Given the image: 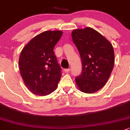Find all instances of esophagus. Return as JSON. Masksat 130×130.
Segmentation results:
<instances>
[{"label":"esophagus","mask_w":130,"mask_h":130,"mask_svg":"<svg viewBox=\"0 0 130 130\" xmlns=\"http://www.w3.org/2000/svg\"><path fill=\"white\" fill-rule=\"evenodd\" d=\"M64 71H65L66 73H69L70 71V69L68 68V69H65V70H64Z\"/></svg>","instance_id":"1"}]
</instances>
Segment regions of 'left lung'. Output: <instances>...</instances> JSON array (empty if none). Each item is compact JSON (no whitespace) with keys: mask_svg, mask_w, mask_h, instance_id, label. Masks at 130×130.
<instances>
[{"mask_svg":"<svg viewBox=\"0 0 130 130\" xmlns=\"http://www.w3.org/2000/svg\"><path fill=\"white\" fill-rule=\"evenodd\" d=\"M80 53L82 73L75 78L79 89L94 93L105 85L114 64V51L111 43L91 27L75 29L71 33Z\"/></svg>","mask_w":130,"mask_h":130,"instance_id":"8db88e82","label":"left lung"}]
</instances>
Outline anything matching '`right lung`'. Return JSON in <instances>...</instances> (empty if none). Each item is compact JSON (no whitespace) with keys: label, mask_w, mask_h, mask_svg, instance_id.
I'll list each match as a JSON object with an SVG mask.
<instances>
[{"label":"right lung","mask_w":130,"mask_h":130,"mask_svg":"<svg viewBox=\"0 0 130 130\" xmlns=\"http://www.w3.org/2000/svg\"><path fill=\"white\" fill-rule=\"evenodd\" d=\"M62 34L60 30L43 32L32 38L21 52V76L27 88L35 94H49L57 87L62 69L54 48Z\"/></svg>","instance_id":"1"}]
</instances>
